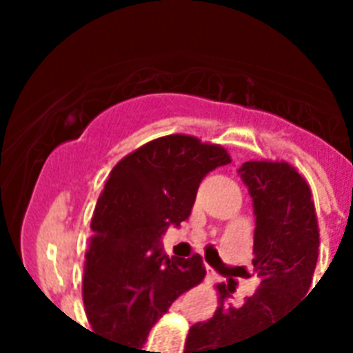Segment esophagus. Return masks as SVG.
<instances>
[{
	"label": "esophagus",
	"instance_id": "1",
	"mask_svg": "<svg viewBox=\"0 0 353 353\" xmlns=\"http://www.w3.org/2000/svg\"><path fill=\"white\" fill-rule=\"evenodd\" d=\"M207 277H208V279H210V281H217V279H219L217 272H215V270L212 269L210 265H207Z\"/></svg>",
	"mask_w": 353,
	"mask_h": 353
}]
</instances>
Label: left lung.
Listing matches in <instances>:
<instances>
[{
	"instance_id": "8db88e82",
	"label": "left lung",
	"mask_w": 353,
	"mask_h": 353,
	"mask_svg": "<svg viewBox=\"0 0 353 353\" xmlns=\"http://www.w3.org/2000/svg\"><path fill=\"white\" fill-rule=\"evenodd\" d=\"M239 173L256 214L252 269L260 286L233 307L226 299L235 288L215 285L219 305L210 320L189 329L183 353H235L239 343L277 323L313 281L320 230L310 183L286 161H248Z\"/></svg>"
}]
</instances>
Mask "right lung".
<instances>
[{
    "label": "right lung",
    "mask_w": 353,
    "mask_h": 353,
    "mask_svg": "<svg viewBox=\"0 0 353 353\" xmlns=\"http://www.w3.org/2000/svg\"><path fill=\"white\" fill-rule=\"evenodd\" d=\"M228 162L224 146L170 134L145 143L111 170L84 254L83 302L93 334L138 352L170 305L203 281L199 254L170 258L159 239L170 224L179 226L191 215L205 174Z\"/></svg>",
    "instance_id": "1"
}]
</instances>
